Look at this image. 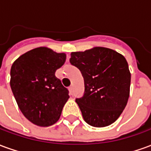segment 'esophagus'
I'll return each mask as SVG.
<instances>
[{"label": "esophagus", "instance_id": "1", "mask_svg": "<svg viewBox=\"0 0 151 151\" xmlns=\"http://www.w3.org/2000/svg\"><path fill=\"white\" fill-rule=\"evenodd\" d=\"M69 91H70V93H72L73 92V86H69Z\"/></svg>", "mask_w": 151, "mask_h": 151}]
</instances>
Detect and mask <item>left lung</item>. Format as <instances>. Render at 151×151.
<instances>
[{
  "label": "left lung",
  "mask_w": 151,
  "mask_h": 151,
  "mask_svg": "<svg viewBox=\"0 0 151 151\" xmlns=\"http://www.w3.org/2000/svg\"><path fill=\"white\" fill-rule=\"evenodd\" d=\"M69 62L84 78V94L75 100L84 120L94 127L114 123L129 97L131 74L125 58L112 49L96 47L72 52Z\"/></svg>",
  "instance_id": "obj_1"
}]
</instances>
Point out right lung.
Wrapping results in <instances>:
<instances>
[{"label":"right lung","instance_id":"right-lung-1","mask_svg":"<svg viewBox=\"0 0 151 151\" xmlns=\"http://www.w3.org/2000/svg\"><path fill=\"white\" fill-rule=\"evenodd\" d=\"M66 55L40 47L15 60L10 70V86L25 117L39 126L59 120L69 98V91L55 72L64 65Z\"/></svg>","mask_w":151,"mask_h":151}]
</instances>
